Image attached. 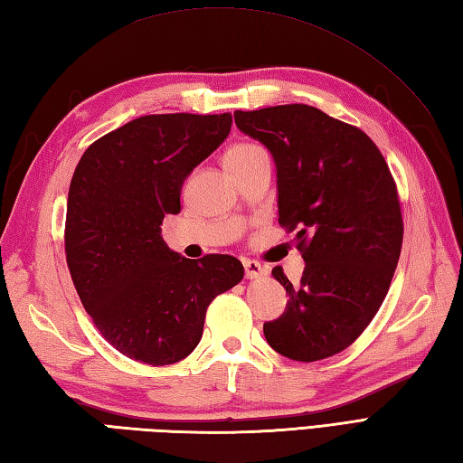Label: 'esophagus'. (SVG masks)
Segmentation results:
<instances>
[{
  "instance_id": "34e87169",
  "label": "esophagus",
  "mask_w": 463,
  "mask_h": 463,
  "mask_svg": "<svg viewBox=\"0 0 463 463\" xmlns=\"http://www.w3.org/2000/svg\"><path fill=\"white\" fill-rule=\"evenodd\" d=\"M244 264V277L247 279H262V277H267L269 274V270H267V267H262L260 262H257V260H244L242 262Z\"/></svg>"
}]
</instances>
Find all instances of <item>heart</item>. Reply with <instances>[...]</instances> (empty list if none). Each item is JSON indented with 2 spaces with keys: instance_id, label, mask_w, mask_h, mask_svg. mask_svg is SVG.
<instances>
[{
  "instance_id": "1",
  "label": "heart",
  "mask_w": 463,
  "mask_h": 463,
  "mask_svg": "<svg viewBox=\"0 0 463 463\" xmlns=\"http://www.w3.org/2000/svg\"><path fill=\"white\" fill-rule=\"evenodd\" d=\"M262 153H267V151H264L262 146L254 145V143H237V145H232L229 151H226V155H224V163L229 165V163L247 161V159H252V156L262 155Z\"/></svg>"
}]
</instances>
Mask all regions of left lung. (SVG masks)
<instances>
[{"instance_id":"8db88e82","label":"left lung","mask_w":463,"mask_h":463,"mask_svg":"<svg viewBox=\"0 0 463 463\" xmlns=\"http://www.w3.org/2000/svg\"><path fill=\"white\" fill-rule=\"evenodd\" d=\"M239 129L277 165L279 222L297 231L307 269L287 310L264 322L282 356L317 362L348 348L386 298L404 239L398 189L370 137L317 107L294 103L234 111Z\"/></svg>"}]
</instances>
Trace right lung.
I'll return each instance as SVG.
<instances>
[{
    "instance_id": "right-lung-1",
    "label": "right lung",
    "mask_w": 463,
    "mask_h": 463,
    "mask_svg": "<svg viewBox=\"0 0 463 463\" xmlns=\"http://www.w3.org/2000/svg\"><path fill=\"white\" fill-rule=\"evenodd\" d=\"M231 113L133 119L90 145L67 196L65 257L75 290L103 338L151 366L196 348L209 304L242 280L241 260H193L161 237L181 213L186 176L231 133Z\"/></svg>"
}]
</instances>
